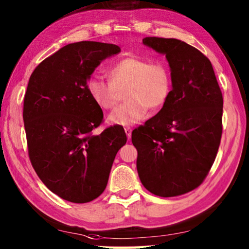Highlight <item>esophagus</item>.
Returning a JSON list of instances; mask_svg holds the SVG:
<instances>
[{
  "label": "esophagus",
  "instance_id": "34e87169",
  "mask_svg": "<svg viewBox=\"0 0 249 249\" xmlns=\"http://www.w3.org/2000/svg\"><path fill=\"white\" fill-rule=\"evenodd\" d=\"M124 130H125L126 136H127L128 139H130V137H132V128H130V127H125Z\"/></svg>",
  "mask_w": 249,
  "mask_h": 249
}]
</instances>
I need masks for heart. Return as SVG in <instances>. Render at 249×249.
<instances>
[{
    "instance_id": "heart-1",
    "label": "heart",
    "mask_w": 249,
    "mask_h": 249,
    "mask_svg": "<svg viewBox=\"0 0 249 249\" xmlns=\"http://www.w3.org/2000/svg\"><path fill=\"white\" fill-rule=\"evenodd\" d=\"M110 80L92 76L87 81L90 98L103 110H111L125 89L124 105L109 115L113 125L128 126L146 117L148 107L159 110L169 100L172 92V74L162 60L130 56L117 61L107 70Z\"/></svg>"
}]
</instances>
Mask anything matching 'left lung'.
Wrapping results in <instances>:
<instances>
[{
	"label": "left lung",
	"mask_w": 249,
	"mask_h": 249,
	"mask_svg": "<svg viewBox=\"0 0 249 249\" xmlns=\"http://www.w3.org/2000/svg\"><path fill=\"white\" fill-rule=\"evenodd\" d=\"M142 43L165 54L172 92L157 115L132 133L144 188L174 197L197 188L209 173L222 136L223 97L206 55L178 39L147 37Z\"/></svg>",
	"instance_id": "1"
}]
</instances>
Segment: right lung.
Masks as SVG:
<instances>
[{
	"instance_id": "add662e5",
	"label": "right lung",
	"mask_w": 249,
	"mask_h": 249,
	"mask_svg": "<svg viewBox=\"0 0 249 249\" xmlns=\"http://www.w3.org/2000/svg\"><path fill=\"white\" fill-rule=\"evenodd\" d=\"M120 52L111 43L67 44L40 63L29 78L22 112L29 159L42 183L67 201L85 203L101 195L116 153L127 140L120 125L92 134L103 112L87 90L100 63Z\"/></svg>"
}]
</instances>
